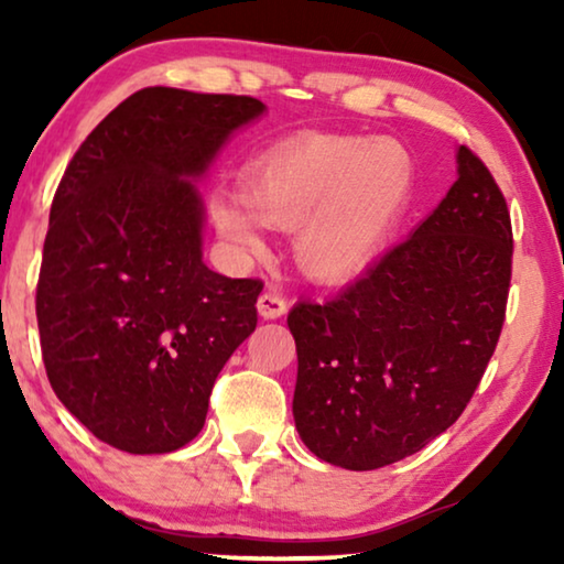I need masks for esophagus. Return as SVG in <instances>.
<instances>
[{"label":"esophagus","instance_id":"34e87169","mask_svg":"<svg viewBox=\"0 0 564 564\" xmlns=\"http://www.w3.org/2000/svg\"><path fill=\"white\" fill-rule=\"evenodd\" d=\"M257 307H259V315L264 321L282 318V315L288 313V297L280 295V292H274V290H267L259 295Z\"/></svg>","mask_w":564,"mask_h":564}]
</instances>
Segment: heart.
<instances>
[{
    "label": "heart",
    "mask_w": 564,
    "mask_h": 564,
    "mask_svg": "<svg viewBox=\"0 0 564 564\" xmlns=\"http://www.w3.org/2000/svg\"><path fill=\"white\" fill-rule=\"evenodd\" d=\"M411 151L395 138L315 133L261 153L243 172V195L218 189L210 218L241 253L264 249L261 223L292 230L297 267L313 280L357 274L408 205Z\"/></svg>",
    "instance_id": "b5f03b06"
}]
</instances>
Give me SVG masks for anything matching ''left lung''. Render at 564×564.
<instances>
[{
	"label": "left lung",
	"instance_id": "8db88e82",
	"mask_svg": "<svg viewBox=\"0 0 564 564\" xmlns=\"http://www.w3.org/2000/svg\"><path fill=\"white\" fill-rule=\"evenodd\" d=\"M459 180L405 241L328 300L288 315L292 413L307 449L344 469L421 452L473 400L511 290L513 230L490 169L467 145Z\"/></svg>",
	"mask_w": 564,
	"mask_h": 564
}]
</instances>
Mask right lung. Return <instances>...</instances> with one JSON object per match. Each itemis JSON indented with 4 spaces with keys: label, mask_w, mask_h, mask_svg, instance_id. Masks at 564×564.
I'll use <instances>...</instances> for the list:
<instances>
[{
    "label": "right lung",
    "mask_w": 564,
    "mask_h": 564,
    "mask_svg": "<svg viewBox=\"0 0 564 564\" xmlns=\"http://www.w3.org/2000/svg\"><path fill=\"white\" fill-rule=\"evenodd\" d=\"M264 105L145 87L79 145L51 205L35 315L51 388L99 442L166 454L257 328L264 282L203 264L199 176Z\"/></svg>",
    "instance_id": "add662e5"
}]
</instances>
